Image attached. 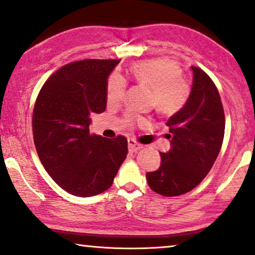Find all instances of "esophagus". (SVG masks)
Returning a JSON list of instances; mask_svg holds the SVG:
<instances>
[{
	"label": "esophagus",
	"mask_w": 255,
	"mask_h": 255,
	"mask_svg": "<svg viewBox=\"0 0 255 255\" xmlns=\"http://www.w3.org/2000/svg\"><path fill=\"white\" fill-rule=\"evenodd\" d=\"M143 146L141 144H138L137 142L134 141V139L129 138L128 139V150L130 152H137L138 150H141Z\"/></svg>",
	"instance_id": "34e87169"
}]
</instances>
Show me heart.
Masks as SVG:
<instances>
[{"label":"heart","instance_id":"obj_1","mask_svg":"<svg viewBox=\"0 0 255 255\" xmlns=\"http://www.w3.org/2000/svg\"><path fill=\"white\" fill-rule=\"evenodd\" d=\"M131 73L139 83L151 88L152 95L150 104L165 116L177 113L187 102L189 87L181 77V69L174 61L168 59H152L135 63ZM127 82L120 74L113 73L109 77L106 87L107 100L118 103L126 93ZM130 123L142 121L141 118L128 116Z\"/></svg>","mask_w":255,"mask_h":255}]
</instances>
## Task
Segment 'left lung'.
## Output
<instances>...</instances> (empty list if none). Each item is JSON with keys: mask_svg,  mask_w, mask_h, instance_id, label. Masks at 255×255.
<instances>
[{"mask_svg": "<svg viewBox=\"0 0 255 255\" xmlns=\"http://www.w3.org/2000/svg\"><path fill=\"white\" fill-rule=\"evenodd\" d=\"M187 102L166 123L171 149L160 152L158 170L146 173L153 192L178 196L196 187L208 174L222 148L224 111L216 85L203 70L192 67Z\"/></svg>", "mask_w": 255, "mask_h": 255, "instance_id": "8db88e82", "label": "left lung"}]
</instances>
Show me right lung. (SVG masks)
<instances>
[{
	"label": "right lung",
	"instance_id": "right-lung-1",
	"mask_svg": "<svg viewBox=\"0 0 255 255\" xmlns=\"http://www.w3.org/2000/svg\"><path fill=\"white\" fill-rule=\"evenodd\" d=\"M119 60H82L55 71L33 110L34 145L45 170L61 188L89 198L113 184L126 159L127 138L90 134L92 114L106 109V87Z\"/></svg>",
	"mask_w": 255,
	"mask_h": 255
}]
</instances>
